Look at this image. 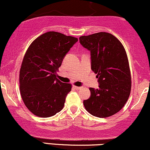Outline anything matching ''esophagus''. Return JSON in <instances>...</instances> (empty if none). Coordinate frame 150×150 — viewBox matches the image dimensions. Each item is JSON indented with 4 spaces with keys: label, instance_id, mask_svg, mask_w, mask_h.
I'll return each mask as SVG.
<instances>
[{
    "label": "esophagus",
    "instance_id": "obj_1",
    "mask_svg": "<svg viewBox=\"0 0 150 150\" xmlns=\"http://www.w3.org/2000/svg\"><path fill=\"white\" fill-rule=\"evenodd\" d=\"M74 88H75L76 90H79V89H81V86H74Z\"/></svg>",
    "mask_w": 150,
    "mask_h": 150
}]
</instances>
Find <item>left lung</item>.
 <instances>
[{
	"mask_svg": "<svg viewBox=\"0 0 150 150\" xmlns=\"http://www.w3.org/2000/svg\"><path fill=\"white\" fill-rule=\"evenodd\" d=\"M81 45L91 52V70L97 74L99 88H90L85 109L98 117L114 115L124 107L131 92L132 81L126 51L120 41L107 33L79 37Z\"/></svg>",
	"mask_w": 150,
	"mask_h": 150,
	"instance_id": "8db88e82",
	"label": "left lung"
}]
</instances>
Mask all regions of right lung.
Masks as SVG:
<instances>
[{
    "mask_svg": "<svg viewBox=\"0 0 150 150\" xmlns=\"http://www.w3.org/2000/svg\"><path fill=\"white\" fill-rule=\"evenodd\" d=\"M77 38L48 32L30 44L20 69V92L25 105L34 115L48 117L63 109L71 84L57 78L64 57Z\"/></svg>",
    "mask_w": 150,
    "mask_h": 150,
    "instance_id": "1",
    "label": "right lung"
}]
</instances>
